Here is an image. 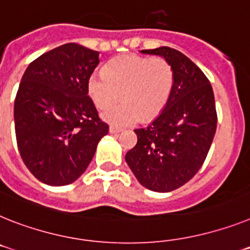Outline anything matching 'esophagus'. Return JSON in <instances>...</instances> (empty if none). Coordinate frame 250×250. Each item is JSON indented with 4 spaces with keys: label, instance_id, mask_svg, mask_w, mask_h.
I'll use <instances>...</instances> for the list:
<instances>
[{
    "label": "esophagus",
    "instance_id": "obj_1",
    "mask_svg": "<svg viewBox=\"0 0 250 250\" xmlns=\"http://www.w3.org/2000/svg\"><path fill=\"white\" fill-rule=\"evenodd\" d=\"M121 131H122V128H119V127H115V125H110V127H109V132H110V133H119Z\"/></svg>",
    "mask_w": 250,
    "mask_h": 250
}]
</instances>
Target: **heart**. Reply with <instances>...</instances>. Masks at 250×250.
I'll use <instances>...</instances> for the list:
<instances>
[{"label": "heart", "instance_id": "b5f03b06", "mask_svg": "<svg viewBox=\"0 0 250 250\" xmlns=\"http://www.w3.org/2000/svg\"><path fill=\"white\" fill-rule=\"evenodd\" d=\"M174 87L171 64L161 57L125 54L105 64L104 72H93L86 89L98 108H104L118 99L124 102L106 107L102 117L118 127L136 125L144 118L150 121L163 112Z\"/></svg>", "mask_w": 250, "mask_h": 250}]
</instances>
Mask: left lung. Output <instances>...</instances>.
Returning <instances> with one entry per match:
<instances>
[{"label": "left lung", "instance_id": "obj_1", "mask_svg": "<svg viewBox=\"0 0 250 250\" xmlns=\"http://www.w3.org/2000/svg\"><path fill=\"white\" fill-rule=\"evenodd\" d=\"M141 53L171 64L174 87L163 112L135 129L137 144L125 161L147 189L170 192L192 179L206 160L217 125L215 96L206 75L179 50L160 47Z\"/></svg>", "mask_w": 250, "mask_h": 250}]
</instances>
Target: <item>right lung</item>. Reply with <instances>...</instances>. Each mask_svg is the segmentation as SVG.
Returning <instances> with one entry per match:
<instances>
[{"label": "right lung", "mask_w": 250, "mask_h": 250, "mask_svg": "<svg viewBox=\"0 0 250 250\" xmlns=\"http://www.w3.org/2000/svg\"><path fill=\"white\" fill-rule=\"evenodd\" d=\"M99 52L67 43L28 66L15 98L16 142L24 164L48 186L73 183L109 131L87 95Z\"/></svg>", "instance_id": "right-lung-1"}]
</instances>
